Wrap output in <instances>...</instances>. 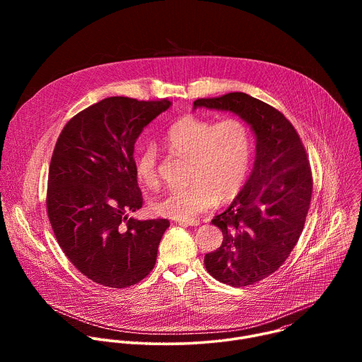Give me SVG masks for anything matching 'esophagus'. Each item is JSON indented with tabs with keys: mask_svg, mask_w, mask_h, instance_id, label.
<instances>
[{
	"mask_svg": "<svg viewBox=\"0 0 362 362\" xmlns=\"http://www.w3.org/2000/svg\"><path fill=\"white\" fill-rule=\"evenodd\" d=\"M179 225H185V226H199L200 222L196 219H185V221H179Z\"/></svg>",
	"mask_w": 362,
	"mask_h": 362,
	"instance_id": "esophagus-1",
	"label": "esophagus"
}]
</instances>
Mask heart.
I'll return each mask as SVG.
<instances>
[{
	"mask_svg": "<svg viewBox=\"0 0 362 362\" xmlns=\"http://www.w3.org/2000/svg\"><path fill=\"white\" fill-rule=\"evenodd\" d=\"M162 143L170 151L189 156L190 182L154 199V215L192 219L216 202L230 200L243 186L252 160V134L243 120L228 117L214 123L185 116L163 133ZM134 175L147 189L158 186V151L153 146L139 151Z\"/></svg>",
	"mask_w": 362,
	"mask_h": 362,
	"instance_id": "obj_1",
	"label": "heart"
}]
</instances>
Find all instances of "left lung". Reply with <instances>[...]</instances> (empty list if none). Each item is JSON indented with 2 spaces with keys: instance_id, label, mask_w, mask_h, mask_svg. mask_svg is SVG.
Wrapping results in <instances>:
<instances>
[{
  "instance_id": "8db88e82",
  "label": "left lung",
  "mask_w": 362,
  "mask_h": 362,
  "mask_svg": "<svg viewBox=\"0 0 362 362\" xmlns=\"http://www.w3.org/2000/svg\"><path fill=\"white\" fill-rule=\"evenodd\" d=\"M193 107L232 112L255 132L252 175L229 208L212 221L223 240L204 256L206 271L219 282L253 285L279 269L303 230L313 196L306 150L279 110L249 94L197 98Z\"/></svg>"
}]
</instances>
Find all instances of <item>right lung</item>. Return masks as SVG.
<instances>
[{
    "label": "right lung",
    "mask_w": 362,
    "mask_h": 362,
    "mask_svg": "<svg viewBox=\"0 0 362 362\" xmlns=\"http://www.w3.org/2000/svg\"><path fill=\"white\" fill-rule=\"evenodd\" d=\"M172 103L107 97L71 117L48 169L47 215L69 261L109 288L140 282L154 268L168 219L137 221L141 208L134 143Z\"/></svg>",
    "instance_id": "1"
}]
</instances>
